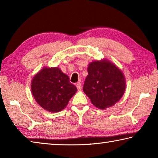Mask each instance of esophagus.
Segmentation results:
<instances>
[{
  "instance_id": "obj_1",
  "label": "esophagus",
  "mask_w": 158,
  "mask_h": 158,
  "mask_svg": "<svg viewBox=\"0 0 158 158\" xmlns=\"http://www.w3.org/2000/svg\"><path fill=\"white\" fill-rule=\"evenodd\" d=\"M76 86L77 88V89H78V90H81V84L80 82L77 83V84H76Z\"/></svg>"
}]
</instances>
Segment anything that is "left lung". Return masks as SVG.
<instances>
[{"mask_svg": "<svg viewBox=\"0 0 158 158\" xmlns=\"http://www.w3.org/2000/svg\"><path fill=\"white\" fill-rule=\"evenodd\" d=\"M88 73L83 90L93 105L105 109L121 100L126 81L123 72L114 63L106 58L95 60L89 64Z\"/></svg>", "mask_w": 158, "mask_h": 158, "instance_id": "8db88e82", "label": "left lung"}]
</instances>
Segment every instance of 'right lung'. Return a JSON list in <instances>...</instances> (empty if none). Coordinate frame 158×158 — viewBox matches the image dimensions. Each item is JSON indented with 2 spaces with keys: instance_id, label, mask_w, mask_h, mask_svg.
<instances>
[{
  "instance_id": "add662e5",
  "label": "right lung",
  "mask_w": 158,
  "mask_h": 158,
  "mask_svg": "<svg viewBox=\"0 0 158 158\" xmlns=\"http://www.w3.org/2000/svg\"><path fill=\"white\" fill-rule=\"evenodd\" d=\"M31 92L37 103L52 113L62 111L77 91L69 77L59 68L44 67L31 81Z\"/></svg>"
}]
</instances>
